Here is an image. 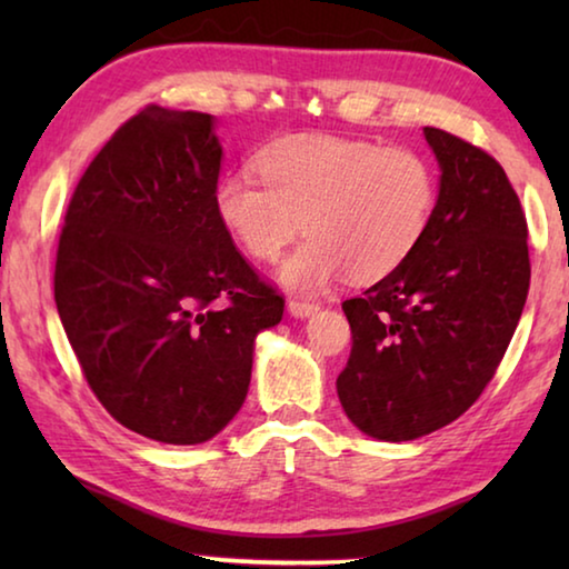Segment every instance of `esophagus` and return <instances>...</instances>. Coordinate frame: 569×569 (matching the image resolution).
<instances>
[{
  "mask_svg": "<svg viewBox=\"0 0 569 569\" xmlns=\"http://www.w3.org/2000/svg\"><path fill=\"white\" fill-rule=\"evenodd\" d=\"M288 313H291L293 319H311L313 313H319V306L306 301H288Z\"/></svg>",
  "mask_w": 569,
  "mask_h": 569,
  "instance_id": "obj_1",
  "label": "esophagus"
}]
</instances>
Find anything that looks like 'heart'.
Listing matches in <instances>:
<instances>
[{
	"mask_svg": "<svg viewBox=\"0 0 569 569\" xmlns=\"http://www.w3.org/2000/svg\"><path fill=\"white\" fill-rule=\"evenodd\" d=\"M263 183L230 172L216 186L220 226L256 261H273L293 293H321L341 278L373 283L417 250L437 203L431 162L411 148L336 134H296L258 156Z\"/></svg>",
	"mask_w": 569,
	"mask_h": 569,
	"instance_id": "heart-1",
	"label": "heart"
}]
</instances>
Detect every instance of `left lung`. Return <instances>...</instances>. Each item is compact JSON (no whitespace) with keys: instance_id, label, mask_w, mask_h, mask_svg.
<instances>
[{"instance_id":"left-lung-1","label":"left lung","mask_w":569,"mask_h":569,"mask_svg":"<svg viewBox=\"0 0 569 569\" xmlns=\"http://www.w3.org/2000/svg\"><path fill=\"white\" fill-rule=\"evenodd\" d=\"M439 166L431 223L391 276L343 301L339 401L363 435L411 441L459 419L492 381L529 291L527 220L502 166L423 128Z\"/></svg>"}]
</instances>
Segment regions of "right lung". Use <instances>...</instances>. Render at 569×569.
I'll use <instances>...</instances> for the list:
<instances>
[{
	"mask_svg": "<svg viewBox=\"0 0 569 569\" xmlns=\"http://www.w3.org/2000/svg\"><path fill=\"white\" fill-rule=\"evenodd\" d=\"M216 118L150 104L77 182L54 303L84 379L122 427L203 445L243 407L256 336L283 298L216 216Z\"/></svg>",
	"mask_w": 569,
	"mask_h": 569,
	"instance_id": "obj_1",
	"label": "right lung"
}]
</instances>
